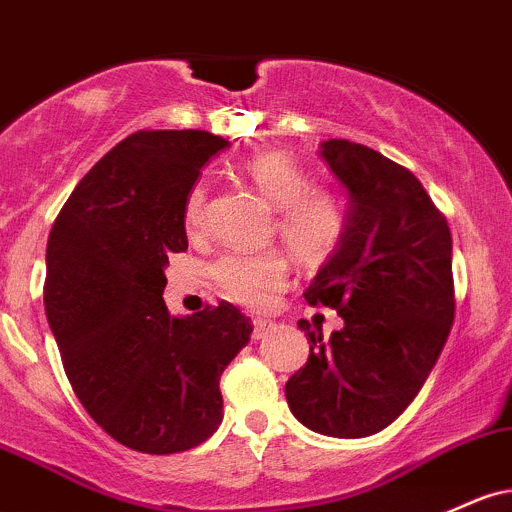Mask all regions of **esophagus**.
<instances>
[{
  "mask_svg": "<svg viewBox=\"0 0 512 512\" xmlns=\"http://www.w3.org/2000/svg\"><path fill=\"white\" fill-rule=\"evenodd\" d=\"M274 328V323L272 320H262V318H255L252 320V338L255 340H260V338H265V335L269 333V330Z\"/></svg>",
  "mask_w": 512,
  "mask_h": 512,
  "instance_id": "34e87169",
  "label": "esophagus"
}]
</instances>
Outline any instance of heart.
<instances>
[{"instance_id": "heart-1", "label": "heart", "mask_w": 512, "mask_h": 512, "mask_svg": "<svg viewBox=\"0 0 512 512\" xmlns=\"http://www.w3.org/2000/svg\"><path fill=\"white\" fill-rule=\"evenodd\" d=\"M240 174L272 206L274 230L303 265H323L340 250L347 233L345 204L333 189L313 187L308 174L291 155L267 150L245 157ZM206 189H189L184 199V226L199 230L204 223ZM213 279L226 296L243 306L260 308L289 279L286 257L277 250L226 252L213 265Z\"/></svg>"}]
</instances>
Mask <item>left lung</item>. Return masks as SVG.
<instances>
[{
    "instance_id": "left-lung-1",
    "label": "left lung",
    "mask_w": 512,
    "mask_h": 512,
    "mask_svg": "<svg viewBox=\"0 0 512 512\" xmlns=\"http://www.w3.org/2000/svg\"><path fill=\"white\" fill-rule=\"evenodd\" d=\"M320 157L350 194L347 233L303 299L345 328L311 342L286 381L299 423L328 437H367L408 408L454 323L452 233L418 177L367 145L330 138Z\"/></svg>"
}]
</instances>
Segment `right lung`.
<instances>
[{
	"label": "right lung",
	"instance_id": "obj_1",
	"mask_svg": "<svg viewBox=\"0 0 512 512\" xmlns=\"http://www.w3.org/2000/svg\"><path fill=\"white\" fill-rule=\"evenodd\" d=\"M228 140L209 131H136L92 167L55 218L46 316L72 391L123 447L184 452L223 420V369L252 323L221 301L187 318L162 291L187 250L184 199Z\"/></svg>",
	"mask_w": 512,
	"mask_h": 512
}]
</instances>
